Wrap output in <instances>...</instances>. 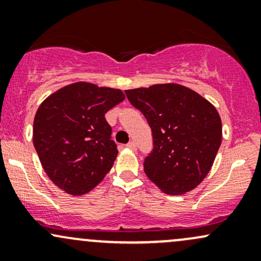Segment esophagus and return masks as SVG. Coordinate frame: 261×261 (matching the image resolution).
Listing matches in <instances>:
<instances>
[{"mask_svg": "<svg viewBox=\"0 0 261 261\" xmlns=\"http://www.w3.org/2000/svg\"><path fill=\"white\" fill-rule=\"evenodd\" d=\"M126 147L130 148V149H133V151H135V149H136V143H135L134 141H130V142H128L127 145H126Z\"/></svg>", "mask_w": 261, "mask_h": 261, "instance_id": "esophagus-1", "label": "esophagus"}]
</instances>
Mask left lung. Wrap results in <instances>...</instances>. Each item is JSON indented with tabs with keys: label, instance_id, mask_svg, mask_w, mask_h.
<instances>
[{
	"label": "left lung",
	"instance_id": "obj_1",
	"mask_svg": "<svg viewBox=\"0 0 261 261\" xmlns=\"http://www.w3.org/2000/svg\"><path fill=\"white\" fill-rule=\"evenodd\" d=\"M125 93L152 130L153 149L143 162L146 175L169 195L195 189L207 175L221 146L222 122L216 108L175 83Z\"/></svg>",
	"mask_w": 261,
	"mask_h": 261
}]
</instances>
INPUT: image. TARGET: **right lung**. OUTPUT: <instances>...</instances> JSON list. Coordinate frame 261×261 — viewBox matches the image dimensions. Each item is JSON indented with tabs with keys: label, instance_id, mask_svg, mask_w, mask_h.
I'll return each instance as SVG.
<instances>
[{
	"label": "right lung",
	"instance_id": "obj_1",
	"mask_svg": "<svg viewBox=\"0 0 261 261\" xmlns=\"http://www.w3.org/2000/svg\"><path fill=\"white\" fill-rule=\"evenodd\" d=\"M124 99L120 89L77 82L41 103L33 142L54 184L71 195H82L103 180L118 155L106 113Z\"/></svg>",
	"mask_w": 261,
	"mask_h": 261
}]
</instances>
